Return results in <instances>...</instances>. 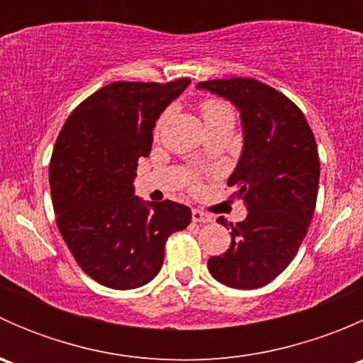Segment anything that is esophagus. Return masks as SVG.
Listing matches in <instances>:
<instances>
[{
    "label": "esophagus",
    "instance_id": "esophagus-1",
    "mask_svg": "<svg viewBox=\"0 0 363 363\" xmlns=\"http://www.w3.org/2000/svg\"><path fill=\"white\" fill-rule=\"evenodd\" d=\"M191 218H193V221H196V223H211L212 221V216L207 214V212L200 211V208H193Z\"/></svg>",
    "mask_w": 363,
    "mask_h": 363
}]
</instances>
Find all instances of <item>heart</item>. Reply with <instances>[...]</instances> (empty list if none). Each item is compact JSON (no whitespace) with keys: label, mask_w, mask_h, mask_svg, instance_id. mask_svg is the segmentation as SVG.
Segmentation results:
<instances>
[{"label":"heart","mask_w":363,"mask_h":363,"mask_svg":"<svg viewBox=\"0 0 363 363\" xmlns=\"http://www.w3.org/2000/svg\"><path fill=\"white\" fill-rule=\"evenodd\" d=\"M200 111H202V116L207 126L223 123V121H232L233 123V119H235V112H233L232 105H230L225 98L219 96H205L203 100L200 101ZM161 124H163V119H160V123L156 124V133L160 131Z\"/></svg>","instance_id":"b5f03b06"}]
</instances>
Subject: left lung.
Listing matches in <instances>:
<instances>
[{
  "instance_id": "8db88e82",
  "label": "left lung",
  "mask_w": 363,
  "mask_h": 363,
  "mask_svg": "<svg viewBox=\"0 0 363 363\" xmlns=\"http://www.w3.org/2000/svg\"><path fill=\"white\" fill-rule=\"evenodd\" d=\"M199 87L232 100L240 108L244 151L228 179L244 200L247 218L232 225V244L211 256L208 272L226 286L255 290L279 276L295 258L318 199L320 156L302 111L251 77L203 80ZM226 226V219H218Z\"/></svg>"
}]
</instances>
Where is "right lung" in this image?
I'll use <instances>...</instances> for the list:
<instances>
[{
  "instance_id": "right-lung-1",
  "label": "right lung",
  "mask_w": 363,
  "mask_h": 363,
  "mask_svg": "<svg viewBox=\"0 0 363 363\" xmlns=\"http://www.w3.org/2000/svg\"><path fill=\"white\" fill-rule=\"evenodd\" d=\"M189 82H112L77 105L57 135L49 164L57 228L80 269L104 286L147 284L168 237L191 221L186 205L142 203L133 189L160 113Z\"/></svg>"
}]
</instances>
